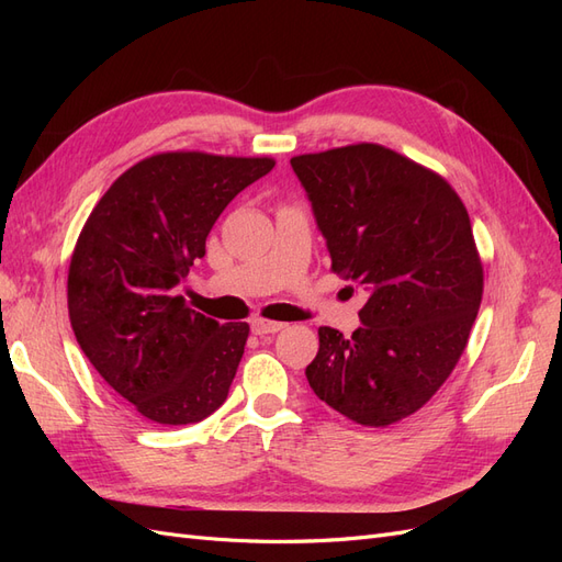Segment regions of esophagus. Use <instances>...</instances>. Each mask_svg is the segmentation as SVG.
Masks as SVG:
<instances>
[{"instance_id": "34e87169", "label": "esophagus", "mask_w": 562, "mask_h": 562, "mask_svg": "<svg viewBox=\"0 0 562 562\" xmlns=\"http://www.w3.org/2000/svg\"><path fill=\"white\" fill-rule=\"evenodd\" d=\"M285 328V323L281 321H269V318H252V333L255 335H271Z\"/></svg>"}]
</instances>
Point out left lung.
Listing matches in <instances>:
<instances>
[{
  "instance_id": "1",
  "label": "left lung",
  "mask_w": 562,
  "mask_h": 562,
  "mask_svg": "<svg viewBox=\"0 0 562 562\" xmlns=\"http://www.w3.org/2000/svg\"><path fill=\"white\" fill-rule=\"evenodd\" d=\"M333 269L368 288L351 337L318 328L314 394L363 427L417 413L450 378L483 300L464 201L431 168L378 143L291 159Z\"/></svg>"
}]
</instances>
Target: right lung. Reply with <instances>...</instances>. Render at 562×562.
Returning a JSON list of instances; mask_svg holds the SVG:
<instances>
[{
    "label": "right lung",
    "instance_id": "1",
    "mask_svg": "<svg viewBox=\"0 0 562 562\" xmlns=\"http://www.w3.org/2000/svg\"><path fill=\"white\" fill-rule=\"evenodd\" d=\"M274 164L159 151L119 176L79 232L67 271L75 337L100 378L151 422H201L229 394L250 326H220L173 288L206 255L227 203Z\"/></svg>",
    "mask_w": 562,
    "mask_h": 562
}]
</instances>
